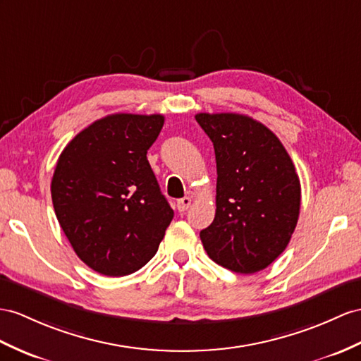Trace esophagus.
I'll return each instance as SVG.
<instances>
[{
  "label": "esophagus",
  "mask_w": 361,
  "mask_h": 361,
  "mask_svg": "<svg viewBox=\"0 0 361 361\" xmlns=\"http://www.w3.org/2000/svg\"><path fill=\"white\" fill-rule=\"evenodd\" d=\"M191 205V197H182L178 200V204H176V207H178V209L180 211V213H183V211H187Z\"/></svg>",
  "instance_id": "1"
}]
</instances>
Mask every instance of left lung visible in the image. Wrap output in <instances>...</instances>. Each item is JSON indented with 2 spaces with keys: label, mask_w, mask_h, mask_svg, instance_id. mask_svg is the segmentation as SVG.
Listing matches in <instances>:
<instances>
[{
  "label": "left lung",
  "mask_w": 361,
  "mask_h": 361,
  "mask_svg": "<svg viewBox=\"0 0 361 361\" xmlns=\"http://www.w3.org/2000/svg\"><path fill=\"white\" fill-rule=\"evenodd\" d=\"M214 145L216 216L200 240L219 265L252 274L288 247L300 213L295 166L272 131L245 114L197 113Z\"/></svg>",
  "instance_id": "1"
}]
</instances>
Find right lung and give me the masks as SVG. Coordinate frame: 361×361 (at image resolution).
<instances>
[{
  "label": "right lung",
  "instance_id": "obj_1",
  "mask_svg": "<svg viewBox=\"0 0 361 361\" xmlns=\"http://www.w3.org/2000/svg\"><path fill=\"white\" fill-rule=\"evenodd\" d=\"M162 114L116 113L94 121L61 153L51 202L87 267L128 276L153 259L174 216L147 159Z\"/></svg>",
  "mask_w": 361,
  "mask_h": 361
}]
</instances>
